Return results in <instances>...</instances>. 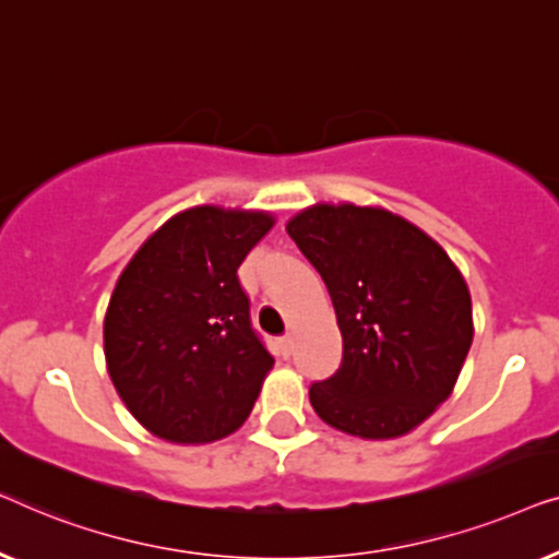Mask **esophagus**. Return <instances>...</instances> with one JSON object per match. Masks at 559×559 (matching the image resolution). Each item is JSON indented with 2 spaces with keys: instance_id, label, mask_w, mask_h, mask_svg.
Listing matches in <instances>:
<instances>
[{
  "instance_id": "esophagus-1",
  "label": "esophagus",
  "mask_w": 559,
  "mask_h": 559,
  "mask_svg": "<svg viewBox=\"0 0 559 559\" xmlns=\"http://www.w3.org/2000/svg\"><path fill=\"white\" fill-rule=\"evenodd\" d=\"M290 352H294V340H290V336H281V340H278V355L288 359Z\"/></svg>"
}]
</instances>
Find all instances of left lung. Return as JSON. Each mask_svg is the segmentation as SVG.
Wrapping results in <instances>:
<instances>
[{"mask_svg": "<svg viewBox=\"0 0 559 559\" xmlns=\"http://www.w3.org/2000/svg\"><path fill=\"white\" fill-rule=\"evenodd\" d=\"M324 278L342 332V365L313 382V411L342 433H411L445 403L474 342L471 294L433 238L405 217L352 202L288 219Z\"/></svg>", "mask_w": 559, "mask_h": 559, "instance_id": "left-lung-1", "label": "left lung"}]
</instances>
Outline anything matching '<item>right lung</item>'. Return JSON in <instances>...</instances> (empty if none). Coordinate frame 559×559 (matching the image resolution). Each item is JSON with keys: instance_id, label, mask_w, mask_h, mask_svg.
I'll list each match as a JSON object with an SVG mask.
<instances>
[{"instance_id": "right-lung-1", "label": "right lung", "mask_w": 559, "mask_h": 559, "mask_svg": "<svg viewBox=\"0 0 559 559\" xmlns=\"http://www.w3.org/2000/svg\"><path fill=\"white\" fill-rule=\"evenodd\" d=\"M273 215L215 204L169 217L116 283L104 321L108 374L129 413L169 443L238 430L273 357L250 326L238 269Z\"/></svg>"}]
</instances>
